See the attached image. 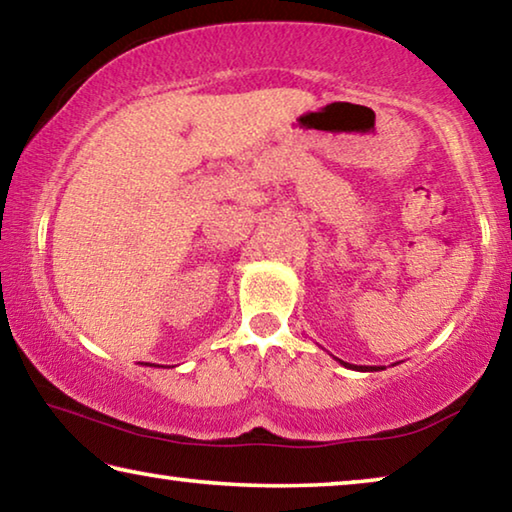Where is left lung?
I'll list each match as a JSON object with an SVG mask.
<instances>
[{
  "label": "left lung",
  "mask_w": 512,
  "mask_h": 512,
  "mask_svg": "<svg viewBox=\"0 0 512 512\" xmlns=\"http://www.w3.org/2000/svg\"><path fill=\"white\" fill-rule=\"evenodd\" d=\"M339 363H341V366H345V368H352V370H361V372H372V370H384V368H377V366H352V363H345V361H341V359H339Z\"/></svg>",
  "instance_id": "8db88e82"
}]
</instances>
